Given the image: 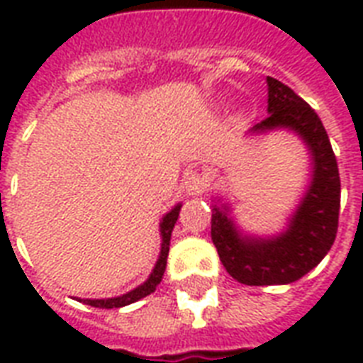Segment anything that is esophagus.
Instances as JSON below:
<instances>
[{"instance_id": "obj_1", "label": "esophagus", "mask_w": 363, "mask_h": 363, "mask_svg": "<svg viewBox=\"0 0 363 363\" xmlns=\"http://www.w3.org/2000/svg\"><path fill=\"white\" fill-rule=\"evenodd\" d=\"M182 188L186 190L188 196H199L205 190H209V177L199 169L186 171L184 181H182Z\"/></svg>"}]
</instances>
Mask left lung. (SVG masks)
<instances>
[{
  "label": "left lung",
  "instance_id": "8db88e82",
  "mask_svg": "<svg viewBox=\"0 0 363 363\" xmlns=\"http://www.w3.org/2000/svg\"><path fill=\"white\" fill-rule=\"evenodd\" d=\"M269 99L265 116L254 131L290 128L313 154V182L281 238H241L226 209H213L211 239L222 265L241 284H290L320 264L332 248L339 226L341 179L337 160L322 121L292 88L267 77Z\"/></svg>",
  "mask_w": 363,
  "mask_h": 363
}]
</instances>
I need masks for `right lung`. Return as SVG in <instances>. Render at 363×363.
I'll use <instances>...</instances> for the list:
<instances>
[{"label":"right lung","instance_id":"add662e5","mask_svg":"<svg viewBox=\"0 0 363 363\" xmlns=\"http://www.w3.org/2000/svg\"><path fill=\"white\" fill-rule=\"evenodd\" d=\"M179 211H181V205H177L175 209L169 211L167 215L164 216V220L160 224V230H162V252H160V258L156 262V267H154L152 275L148 277L147 282H143L141 286L131 290V292L124 294L121 298H111V299H86L84 303L92 305V307H99V309H118V307H124V305L135 303L139 299L147 298L148 294H152L156 290L160 282H162V277H164L165 265H167V254H169V239L171 232L175 228V222L179 218Z\"/></svg>","mask_w":363,"mask_h":363}]
</instances>
